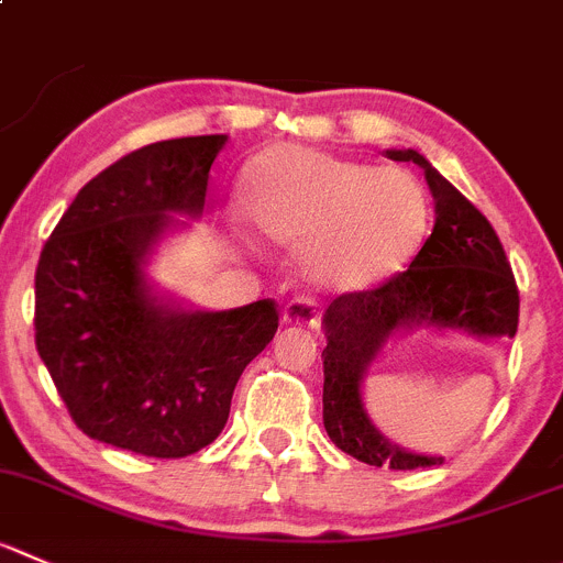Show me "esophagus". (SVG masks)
Segmentation results:
<instances>
[{"label": "esophagus", "mask_w": 563, "mask_h": 563, "mask_svg": "<svg viewBox=\"0 0 563 563\" xmlns=\"http://www.w3.org/2000/svg\"><path fill=\"white\" fill-rule=\"evenodd\" d=\"M285 323L307 325V329H320V307L314 298L301 296L292 298L285 307Z\"/></svg>", "instance_id": "1"}]
</instances>
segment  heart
<instances>
[{"instance_id":"b5f03b06","label":"heart","mask_w":563,"mask_h":563,"mask_svg":"<svg viewBox=\"0 0 563 563\" xmlns=\"http://www.w3.org/2000/svg\"><path fill=\"white\" fill-rule=\"evenodd\" d=\"M245 212L278 245H303L314 282L367 290L404 271L428 232L426 187L404 168H371L307 146H278L245 179Z\"/></svg>"}]
</instances>
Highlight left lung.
<instances>
[{
    "mask_svg": "<svg viewBox=\"0 0 563 563\" xmlns=\"http://www.w3.org/2000/svg\"><path fill=\"white\" fill-rule=\"evenodd\" d=\"M417 163L433 192L437 223L406 271L367 290L342 292L325 309L323 426L331 442L371 467L417 470L442 464L415 456L382 437L362 406V376L395 329L411 323L464 329L481 336H514L519 290L511 262L484 212L464 198L422 154L387 152Z\"/></svg>",
    "mask_w": 563,
    "mask_h": 563,
    "instance_id": "1",
    "label": "left lung"
}]
</instances>
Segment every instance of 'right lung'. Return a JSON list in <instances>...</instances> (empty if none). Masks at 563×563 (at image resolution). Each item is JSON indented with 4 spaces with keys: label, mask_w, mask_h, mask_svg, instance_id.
<instances>
[{
    "label": "right lung",
    "mask_w": 563,
    "mask_h": 563,
    "mask_svg": "<svg viewBox=\"0 0 563 563\" xmlns=\"http://www.w3.org/2000/svg\"><path fill=\"white\" fill-rule=\"evenodd\" d=\"M227 135L159 141L88 181L35 271V347L82 433L181 459L216 442L238 378L278 329L273 298L176 312L148 296L143 262L170 212H201Z\"/></svg>",
    "instance_id": "add662e5"
}]
</instances>
